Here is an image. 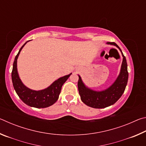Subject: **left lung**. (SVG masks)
Returning a JSON list of instances; mask_svg holds the SVG:
<instances>
[{"label": "left lung", "mask_w": 146, "mask_h": 146, "mask_svg": "<svg viewBox=\"0 0 146 146\" xmlns=\"http://www.w3.org/2000/svg\"><path fill=\"white\" fill-rule=\"evenodd\" d=\"M107 44L115 46L119 49L123 57L120 73L115 82L104 90L95 91L87 87L83 82L80 76L78 75L79 78L78 89L81 100L91 108H105L114 104L122 95L127 84L128 72L126 58L117 44L115 42H107Z\"/></svg>", "instance_id": "left-lung-1"}]
</instances>
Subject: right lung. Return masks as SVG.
Here are the masks:
<instances>
[{"mask_svg": "<svg viewBox=\"0 0 146 146\" xmlns=\"http://www.w3.org/2000/svg\"><path fill=\"white\" fill-rule=\"evenodd\" d=\"M29 41H27L21 47L19 53L15 58L11 73L13 88L19 98L26 104L30 107L36 108H48L49 106H52L57 101L60 93L62 86L72 73L58 78L57 80L54 81L50 86L44 90L36 91L26 87L19 77L18 70H17V59L24 46Z\"/></svg>", "mask_w": 146, "mask_h": 146, "instance_id": "right-lung-1", "label": "right lung"}]
</instances>
